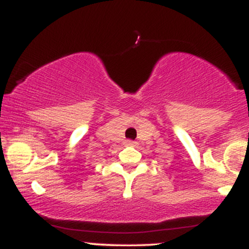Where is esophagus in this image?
Listing matches in <instances>:
<instances>
[{
  "instance_id": "34e87169",
  "label": "esophagus",
  "mask_w": 249,
  "mask_h": 249,
  "mask_svg": "<svg viewBox=\"0 0 249 249\" xmlns=\"http://www.w3.org/2000/svg\"><path fill=\"white\" fill-rule=\"evenodd\" d=\"M125 145H126V146H134V145H136V142H133V141H125V142H124Z\"/></svg>"
}]
</instances>
